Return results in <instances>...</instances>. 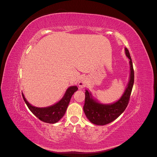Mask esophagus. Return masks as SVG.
Returning <instances> with one entry per match:
<instances>
[{"mask_svg":"<svg viewBox=\"0 0 157 157\" xmlns=\"http://www.w3.org/2000/svg\"><path fill=\"white\" fill-rule=\"evenodd\" d=\"M86 83H87L86 78H85V77H82V78H80V81L78 82V86L80 88H84V87L86 86Z\"/></svg>","mask_w":157,"mask_h":157,"instance_id":"esophagus-1","label":"esophagus"}]
</instances>
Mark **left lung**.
Masks as SVG:
<instances>
[{
	"mask_svg": "<svg viewBox=\"0 0 157 157\" xmlns=\"http://www.w3.org/2000/svg\"><path fill=\"white\" fill-rule=\"evenodd\" d=\"M124 50L126 57L129 59L130 72L126 87L120 99L112 103H102L93 97L90 90H86L83 109L86 117L92 124L103 126L115 121L124 111L129 102L134 82V72L129 51L126 48Z\"/></svg>",
	"mask_w": 157,
	"mask_h": 157,
	"instance_id": "obj_1",
	"label": "left lung"
}]
</instances>
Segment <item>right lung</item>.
Returning a JSON list of instances; mask_svg holds the SVG:
<instances>
[{"mask_svg":"<svg viewBox=\"0 0 157 157\" xmlns=\"http://www.w3.org/2000/svg\"><path fill=\"white\" fill-rule=\"evenodd\" d=\"M77 90L78 88L77 86H69L66 90L63 98L58 102L52 105L45 107L33 106L27 101L23 93L22 96L23 100L33 115L42 122L50 123V124H54V123L58 122L64 116L70 102L71 98L73 94L76 91H77Z\"/></svg>","mask_w":157,"mask_h":157,"instance_id":"add662e5","label":"right lung"}]
</instances>
